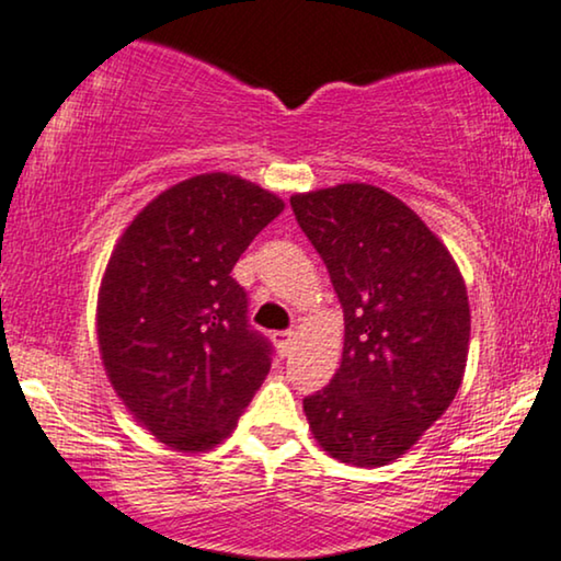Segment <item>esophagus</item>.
I'll return each instance as SVG.
<instances>
[{"label": "esophagus", "mask_w": 561, "mask_h": 561, "mask_svg": "<svg viewBox=\"0 0 561 561\" xmlns=\"http://www.w3.org/2000/svg\"><path fill=\"white\" fill-rule=\"evenodd\" d=\"M271 340H273V345L278 347V353L286 355V353H290V345H294L296 334L290 332V330H288V332H273Z\"/></svg>", "instance_id": "34e87169"}]
</instances>
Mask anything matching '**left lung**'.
Returning <instances> with one entry per match:
<instances>
[{
  "mask_svg": "<svg viewBox=\"0 0 561 561\" xmlns=\"http://www.w3.org/2000/svg\"><path fill=\"white\" fill-rule=\"evenodd\" d=\"M345 314L343 363L304 399L311 435L337 461L387 467L448 410L469 358L471 311L454 254L376 185L290 195Z\"/></svg>",
  "mask_w": 561,
  "mask_h": 561,
  "instance_id": "left-lung-1",
  "label": "left lung"
}]
</instances>
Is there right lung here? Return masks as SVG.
Segmentation results:
<instances>
[{"label":"right lung","instance_id":"1","mask_svg":"<svg viewBox=\"0 0 561 561\" xmlns=\"http://www.w3.org/2000/svg\"><path fill=\"white\" fill-rule=\"evenodd\" d=\"M286 203L229 172H206L149 201L113 247L98 290L107 381L144 431L180 454H206L271 370L231 278Z\"/></svg>","mask_w":561,"mask_h":561}]
</instances>
